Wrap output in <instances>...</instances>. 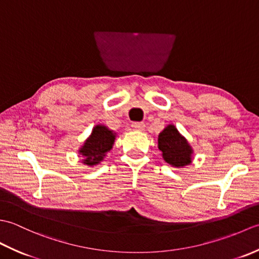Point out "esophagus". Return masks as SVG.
Wrapping results in <instances>:
<instances>
[{
  "mask_svg": "<svg viewBox=\"0 0 259 259\" xmlns=\"http://www.w3.org/2000/svg\"><path fill=\"white\" fill-rule=\"evenodd\" d=\"M145 123H142V122H135V123H133V128L135 129V130H137V131H144L145 130Z\"/></svg>",
  "mask_w": 259,
  "mask_h": 259,
  "instance_id": "obj_1",
  "label": "esophagus"
}]
</instances>
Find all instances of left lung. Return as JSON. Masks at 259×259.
<instances>
[{"label":"left lung","instance_id":"1","mask_svg":"<svg viewBox=\"0 0 259 259\" xmlns=\"http://www.w3.org/2000/svg\"><path fill=\"white\" fill-rule=\"evenodd\" d=\"M158 148L163 160L175 168H183L191 163L194 150L174 124H168L159 134Z\"/></svg>","mask_w":259,"mask_h":259}]
</instances>
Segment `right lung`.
Segmentation results:
<instances>
[{"label": "right lung", "mask_w": 259, "mask_h": 259, "mask_svg": "<svg viewBox=\"0 0 259 259\" xmlns=\"http://www.w3.org/2000/svg\"><path fill=\"white\" fill-rule=\"evenodd\" d=\"M115 137L117 134L113 130L103 124H97L79 149V153L83 157L82 163L90 167L100 163L107 156V152L112 149Z\"/></svg>", "instance_id": "1"}]
</instances>
